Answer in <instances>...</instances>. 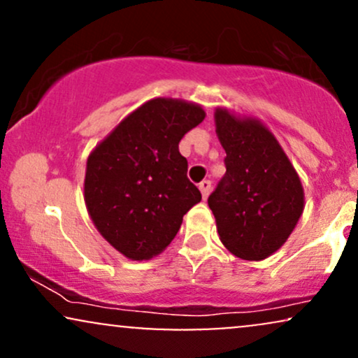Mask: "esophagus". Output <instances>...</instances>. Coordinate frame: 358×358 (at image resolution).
Returning a JSON list of instances; mask_svg holds the SVG:
<instances>
[{
  "instance_id": "obj_1",
  "label": "esophagus",
  "mask_w": 358,
  "mask_h": 358,
  "mask_svg": "<svg viewBox=\"0 0 358 358\" xmlns=\"http://www.w3.org/2000/svg\"><path fill=\"white\" fill-rule=\"evenodd\" d=\"M199 188H200V192H202L203 199H207L208 193H210V190H212V182L210 180H203V182L199 183Z\"/></svg>"
}]
</instances>
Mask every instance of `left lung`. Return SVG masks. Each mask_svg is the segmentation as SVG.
I'll list each match as a JSON object with an SVG mask.
<instances>
[{"label":"left lung","mask_w":358,"mask_h":358,"mask_svg":"<svg viewBox=\"0 0 358 358\" xmlns=\"http://www.w3.org/2000/svg\"><path fill=\"white\" fill-rule=\"evenodd\" d=\"M225 175L208 196L220 241L234 256L261 261L285 244L305 207L298 173L276 138L254 119L215 113Z\"/></svg>","instance_id":"obj_1"}]
</instances>
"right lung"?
<instances>
[{
  "mask_svg": "<svg viewBox=\"0 0 358 358\" xmlns=\"http://www.w3.org/2000/svg\"><path fill=\"white\" fill-rule=\"evenodd\" d=\"M203 117L200 106L158 97L131 113L90 153L85 205L97 231L126 257L143 261L162 252L185 213L202 200L178 143Z\"/></svg>",
  "mask_w": 358,
  "mask_h": 358,
  "instance_id": "obj_1",
  "label": "right lung"
}]
</instances>
